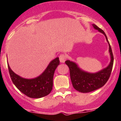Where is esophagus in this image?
I'll return each instance as SVG.
<instances>
[{
	"mask_svg": "<svg viewBox=\"0 0 121 121\" xmlns=\"http://www.w3.org/2000/svg\"><path fill=\"white\" fill-rule=\"evenodd\" d=\"M66 59H67V57L64 54H62L59 56V60L60 62L61 63H64Z\"/></svg>",
	"mask_w": 121,
	"mask_h": 121,
	"instance_id": "esophagus-1",
	"label": "esophagus"
}]
</instances>
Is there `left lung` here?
<instances>
[{"label":"left lung","instance_id":"1","mask_svg":"<svg viewBox=\"0 0 121 121\" xmlns=\"http://www.w3.org/2000/svg\"><path fill=\"white\" fill-rule=\"evenodd\" d=\"M93 26L94 28L98 30L105 36L107 41L109 45V52L110 54L111 60L107 67L95 73H90L83 71L78 67L76 63L69 60H66L65 64L70 69V78L73 86L74 89L81 93H89L103 86L106 84L110 76L113 68L114 58L112 48L108 42L107 37L104 31L96 25L93 24Z\"/></svg>","mask_w":121,"mask_h":121}]
</instances>
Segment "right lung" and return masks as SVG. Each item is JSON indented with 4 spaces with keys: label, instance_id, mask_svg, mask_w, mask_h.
Wrapping results in <instances>:
<instances>
[{
    "label": "right lung",
    "instance_id": "right-lung-1",
    "mask_svg": "<svg viewBox=\"0 0 121 121\" xmlns=\"http://www.w3.org/2000/svg\"><path fill=\"white\" fill-rule=\"evenodd\" d=\"M59 57L49 64L47 68L39 76L34 79H25L13 72L8 65L11 79L13 84L22 93L31 98H40L47 96L53 88L54 71L59 65Z\"/></svg>",
    "mask_w": 121,
    "mask_h": 121
}]
</instances>
